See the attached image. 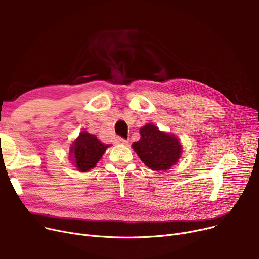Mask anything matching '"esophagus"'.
I'll return each instance as SVG.
<instances>
[{
    "mask_svg": "<svg viewBox=\"0 0 259 259\" xmlns=\"http://www.w3.org/2000/svg\"><path fill=\"white\" fill-rule=\"evenodd\" d=\"M116 143H117V144H122V145H127V144H128V141L125 140V139H122V138H117V139H116Z\"/></svg>",
    "mask_w": 259,
    "mask_h": 259,
    "instance_id": "esophagus-1",
    "label": "esophagus"
}]
</instances>
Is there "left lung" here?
Here are the masks:
<instances>
[{"mask_svg": "<svg viewBox=\"0 0 259 259\" xmlns=\"http://www.w3.org/2000/svg\"><path fill=\"white\" fill-rule=\"evenodd\" d=\"M141 140L132 147L142 161L152 170H168L181 156L182 146L173 134L159 131L149 124L141 128Z\"/></svg>", "mask_w": 259, "mask_h": 259, "instance_id": "obj_1", "label": "left lung"}]
</instances>
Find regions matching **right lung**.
<instances>
[{"mask_svg":"<svg viewBox=\"0 0 259 259\" xmlns=\"http://www.w3.org/2000/svg\"><path fill=\"white\" fill-rule=\"evenodd\" d=\"M109 145L103 144L93 134L80 132L71 147L70 155L75 167L80 172H86L95 167Z\"/></svg>","mask_w":259,"mask_h":259,"instance_id":"1","label":"right lung"}]
</instances>
